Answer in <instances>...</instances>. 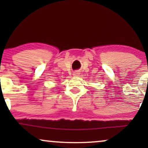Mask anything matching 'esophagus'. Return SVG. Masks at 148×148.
<instances>
[{"instance_id":"esophagus-1","label":"esophagus","mask_w":148,"mask_h":148,"mask_svg":"<svg viewBox=\"0 0 148 148\" xmlns=\"http://www.w3.org/2000/svg\"><path fill=\"white\" fill-rule=\"evenodd\" d=\"M73 75L75 76H79V72H78V71H76V72H74V74H73Z\"/></svg>"}]
</instances>
